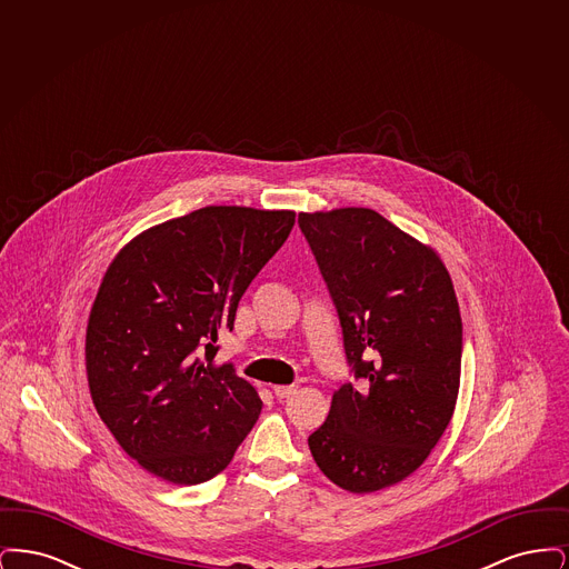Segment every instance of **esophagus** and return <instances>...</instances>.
Returning a JSON list of instances; mask_svg holds the SVG:
<instances>
[{
    "label": "esophagus",
    "mask_w": 569,
    "mask_h": 569,
    "mask_svg": "<svg viewBox=\"0 0 569 569\" xmlns=\"http://www.w3.org/2000/svg\"><path fill=\"white\" fill-rule=\"evenodd\" d=\"M295 386H272V392L277 399H288L290 395H295Z\"/></svg>",
    "instance_id": "34e87169"
}]
</instances>
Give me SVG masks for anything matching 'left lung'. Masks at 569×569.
Returning a JSON list of instances; mask_svg holds the SVG:
<instances>
[{"mask_svg": "<svg viewBox=\"0 0 569 569\" xmlns=\"http://www.w3.org/2000/svg\"><path fill=\"white\" fill-rule=\"evenodd\" d=\"M335 305L352 379L309 450L350 492L413 473L457 406L462 322L450 274L429 247L371 209L300 213Z\"/></svg>", "mask_w": 569, "mask_h": 569, "instance_id": "left-lung-1", "label": "left lung"}]
</instances>
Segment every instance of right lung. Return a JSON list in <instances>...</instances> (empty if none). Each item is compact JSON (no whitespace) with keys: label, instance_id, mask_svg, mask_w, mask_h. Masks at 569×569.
Wrapping results in <instances>:
<instances>
[{"label":"right lung","instance_id":"right-lung-1","mask_svg":"<svg viewBox=\"0 0 569 569\" xmlns=\"http://www.w3.org/2000/svg\"><path fill=\"white\" fill-rule=\"evenodd\" d=\"M292 211L204 207L126 244L87 326L93 406L119 446L166 482L216 478L262 401L232 362L213 365L217 332L286 243Z\"/></svg>","mask_w":569,"mask_h":569}]
</instances>
